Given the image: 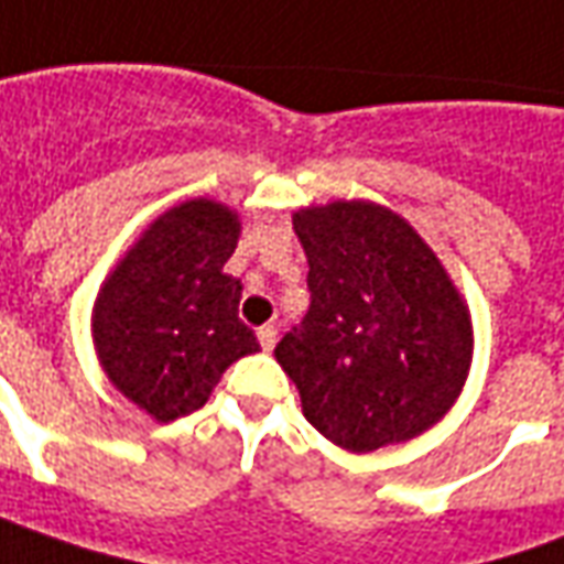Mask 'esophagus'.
I'll return each instance as SVG.
<instances>
[{
    "instance_id": "34e87169",
    "label": "esophagus",
    "mask_w": 564,
    "mask_h": 564,
    "mask_svg": "<svg viewBox=\"0 0 564 564\" xmlns=\"http://www.w3.org/2000/svg\"><path fill=\"white\" fill-rule=\"evenodd\" d=\"M258 343H261L263 352H273V346H275V327H273V325L258 327Z\"/></svg>"
}]
</instances>
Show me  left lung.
Returning <instances> with one entry per match:
<instances>
[{
    "label": "left lung",
    "mask_w": 564,
    "mask_h": 564,
    "mask_svg": "<svg viewBox=\"0 0 564 564\" xmlns=\"http://www.w3.org/2000/svg\"><path fill=\"white\" fill-rule=\"evenodd\" d=\"M310 310L275 346L303 416L349 453L410 441L465 386L474 330L437 254L398 212L337 199L294 212Z\"/></svg>",
    "instance_id": "left-lung-1"
}]
</instances>
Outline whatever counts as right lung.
I'll use <instances>...</instances> for the list:
<instances>
[{
	"label": "right lung",
	"instance_id": "add662e5",
	"mask_svg": "<svg viewBox=\"0 0 564 564\" xmlns=\"http://www.w3.org/2000/svg\"><path fill=\"white\" fill-rule=\"evenodd\" d=\"M237 239V212L187 199L148 225L99 289V365L158 422L199 410L227 367L261 349L239 322L242 285L225 273Z\"/></svg>",
	"mask_w": 564,
	"mask_h": 564
}]
</instances>
